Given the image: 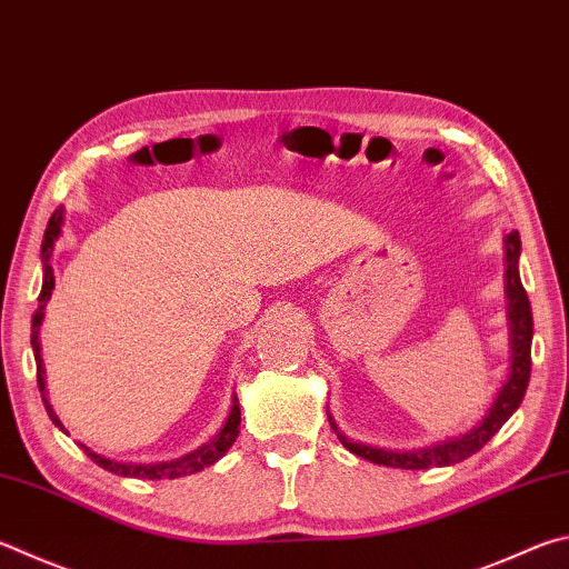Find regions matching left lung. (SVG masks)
Instances as JSON below:
<instances>
[{
  "mask_svg": "<svg viewBox=\"0 0 569 569\" xmlns=\"http://www.w3.org/2000/svg\"><path fill=\"white\" fill-rule=\"evenodd\" d=\"M518 258H520V233L512 231L505 236V281H508V316H510V336H512V363H510V378L502 386L498 400L490 408L488 416L478 428H472L468 436L458 440L440 442L418 452H392L363 446V442H350L343 432H338L336 422L330 420V428L338 432V438L343 446L356 452L358 458H366L376 465H386V468H402V470H428V468H442V465H456L460 460H468L480 448L488 446V440L498 432L505 420H508L515 410L520 408L525 398V390L530 383V346H532V311H530V298L528 291L522 288L520 271H518Z\"/></svg>",
  "mask_w": 569,
  "mask_h": 569,
  "instance_id": "1",
  "label": "left lung"
}]
</instances>
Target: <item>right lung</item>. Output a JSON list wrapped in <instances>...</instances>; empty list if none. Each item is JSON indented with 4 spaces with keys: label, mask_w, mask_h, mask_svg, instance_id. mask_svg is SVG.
I'll return each instance as SVG.
<instances>
[{
    "label": "right lung",
    "mask_w": 569,
    "mask_h": 569,
    "mask_svg": "<svg viewBox=\"0 0 569 569\" xmlns=\"http://www.w3.org/2000/svg\"><path fill=\"white\" fill-rule=\"evenodd\" d=\"M61 229V206L59 209L51 213V219L47 223V231H44V241H41V261H44V283H41V293H39V308L32 318V348H34V358H37V383L39 390L44 392V368H41V356H39V323L41 318H44V308L47 301L51 298V291H54V271H51V263H49V256H51V246H54L57 236ZM47 402V398H44ZM47 412L49 418L57 422L61 428L59 418L54 416V410L49 408L47 402ZM239 426H241V410L239 406L233 402V408L229 412V420H226V426L221 428V432L216 438H211L206 442L203 448L193 450L191 456H186L181 460H173V462H157V465H131V462H113L109 458H101L97 452H91L89 448L81 446V450L87 452V456L94 460L99 468H104L113 475H123V478H143V480H167V478H181V475H191V472H199L203 468H209L216 460H219L226 450L233 446V440L239 438Z\"/></svg>",
    "instance_id": "obj_1"
}]
</instances>
